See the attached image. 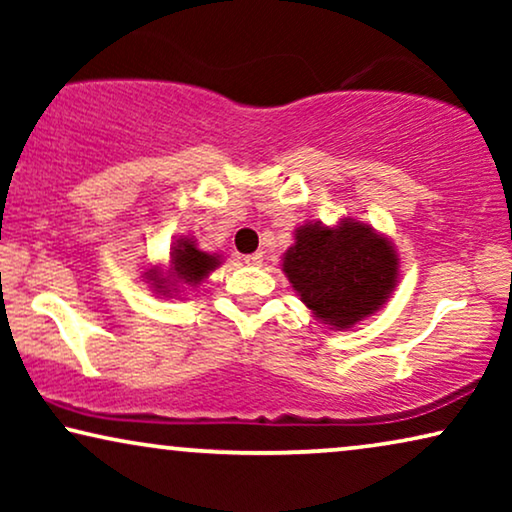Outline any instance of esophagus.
I'll return each instance as SVG.
<instances>
[{"label":"esophagus","instance_id":"1","mask_svg":"<svg viewBox=\"0 0 512 512\" xmlns=\"http://www.w3.org/2000/svg\"><path fill=\"white\" fill-rule=\"evenodd\" d=\"M244 263L247 265H261L263 263V251H254V254L244 256Z\"/></svg>","mask_w":512,"mask_h":512}]
</instances>
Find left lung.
Wrapping results in <instances>:
<instances>
[{
    "label": "left lung",
    "mask_w": 512,
    "mask_h": 512,
    "mask_svg": "<svg viewBox=\"0 0 512 512\" xmlns=\"http://www.w3.org/2000/svg\"><path fill=\"white\" fill-rule=\"evenodd\" d=\"M282 268L314 317L333 328H352L387 303L398 279V256L387 237L366 223H305Z\"/></svg>",
    "instance_id": "left-lung-1"
}]
</instances>
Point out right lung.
Wrapping results in <instances>:
<instances>
[{
  "mask_svg": "<svg viewBox=\"0 0 512 512\" xmlns=\"http://www.w3.org/2000/svg\"><path fill=\"white\" fill-rule=\"evenodd\" d=\"M170 258H172L170 261L172 272L167 277L158 275V270L146 272V277L151 279L153 286H156V291L163 293V296H167L170 291H177L174 289L177 282L188 284V286L200 284L202 279H205L212 270L219 268L221 263L219 256H209L205 251H200L195 247V242L188 240V237H181V240L174 242Z\"/></svg>",
  "mask_w": 512,
  "mask_h": 512,
  "instance_id": "1",
  "label": "right lung"
}]
</instances>
